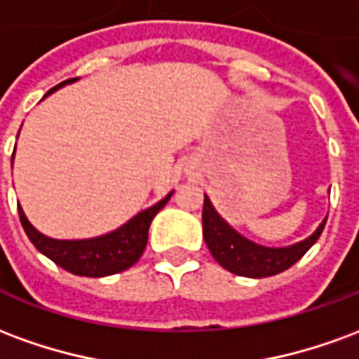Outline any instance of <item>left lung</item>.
I'll return each instance as SVG.
<instances>
[{"label":"left lung","instance_id":"obj_1","mask_svg":"<svg viewBox=\"0 0 359 359\" xmlns=\"http://www.w3.org/2000/svg\"><path fill=\"white\" fill-rule=\"evenodd\" d=\"M202 223L205 244L210 248L211 256L215 257V262L221 267L241 277L262 278L277 275L280 271L292 267L321 236L327 219L309 238L288 248H265V246L246 241L219 217L208 196L203 198Z\"/></svg>","mask_w":359,"mask_h":359}]
</instances>
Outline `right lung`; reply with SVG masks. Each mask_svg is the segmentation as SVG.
Masks as SVG:
<instances>
[{"instance_id": "right-lung-1", "label": "right lung", "mask_w": 359, "mask_h": 359, "mask_svg": "<svg viewBox=\"0 0 359 359\" xmlns=\"http://www.w3.org/2000/svg\"><path fill=\"white\" fill-rule=\"evenodd\" d=\"M74 81L76 79L61 82L55 88H51L48 94ZM171 196L172 192L165 196L156 205L140 211L128 223L118 226L117 231L97 236V238H88V241H55L50 236H43L28 223L20 205L19 217L20 225L25 229L30 242L36 246V250L50 257L53 264L73 275H81V277H107V275H115V273L133 267L140 259L144 248L148 244L149 223L157 215V211L163 210V205L169 202Z\"/></svg>"}]
</instances>
